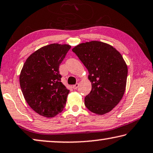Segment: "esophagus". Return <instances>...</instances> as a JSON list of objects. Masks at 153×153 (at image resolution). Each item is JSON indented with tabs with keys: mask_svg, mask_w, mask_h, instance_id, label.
<instances>
[{
	"mask_svg": "<svg viewBox=\"0 0 153 153\" xmlns=\"http://www.w3.org/2000/svg\"><path fill=\"white\" fill-rule=\"evenodd\" d=\"M79 83H76L75 85H74L73 86H72V88H73L74 90H76V89L79 88Z\"/></svg>",
	"mask_w": 153,
	"mask_h": 153,
	"instance_id": "34e87169",
	"label": "esophagus"
}]
</instances>
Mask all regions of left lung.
Wrapping results in <instances>:
<instances>
[{"mask_svg": "<svg viewBox=\"0 0 153 153\" xmlns=\"http://www.w3.org/2000/svg\"><path fill=\"white\" fill-rule=\"evenodd\" d=\"M89 72L91 90L85 98L90 111L103 115L111 111L123 98L128 68L123 56L109 44L98 41L81 43L72 48Z\"/></svg>", "mask_w": 153, "mask_h": 153, "instance_id": "8db88e82", "label": "left lung"}]
</instances>
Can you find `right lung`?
I'll list each match as a JSON object with an SVG mask.
<instances>
[{
    "label": "right lung",
    "mask_w": 153,
    "mask_h": 153,
    "mask_svg": "<svg viewBox=\"0 0 153 153\" xmlns=\"http://www.w3.org/2000/svg\"><path fill=\"white\" fill-rule=\"evenodd\" d=\"M71 46L51 44L32 53L20 74L21 90L30 107L53 117L63 111L70 90L61 82L59 68Z\"/></svg>",
    "instance_id": "1"
}]
</instances>
